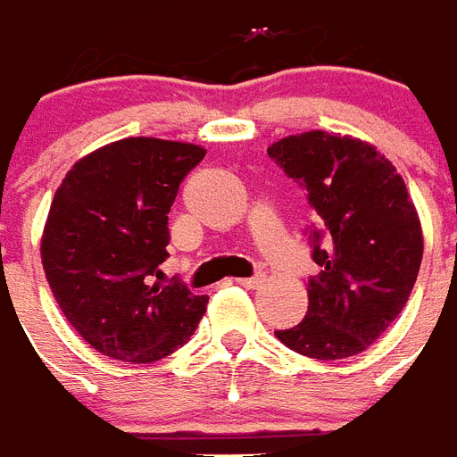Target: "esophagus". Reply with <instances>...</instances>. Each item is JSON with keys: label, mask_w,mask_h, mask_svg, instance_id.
<instances>
[{"label": "esophagus", "mask_w": 457, "mask_h": 457, "mask_svg": "<svg viewBox=\"0 0 457 457\" xmlns=\"http://www.w3.org/2000/svg\"><path fill=\"white\" fill-rule=\"evenodd\" d=\"M264 280H266L264 273H254L252 278H236L233 283L240 287H259V286H264Z\"/></svg>", "instance_id": "obj_1"}]
</instances>
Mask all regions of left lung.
Segmentation results:
<instances>
[{"instance_id":"obj_1","label":"left lung","mask_w":457,"mask_h":457,"mask_svg":"<svg viewBox=\"0 0 457 457\" xmlns=\"http://www.w3.org/2000/svg\"><path fill=\"white\" fill-rule=\"evenodd\" d=\"M269 158L306 191L309 309L276 330L292 352L337 361L366 352L403 312L422 262V228L406 181L361 138L304 131L269 145Z\"/></svg>"}]
</instances>
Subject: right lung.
Wrapping results in <instances>:
<instances>
[{"instance_id":"1","label":"right lung","mask_w":457,"mask_h":457,"mask_svg":"<svg viewBox=\"0 0 457 457\" xmlns=\"http://www.w3.org/2000/svg\"><path fill=\"white\" fill-rule=\"evenodd\" d=\"M205 148L131 137L78 160L51 203L42 266L61 312L96 352L153 363L191 339L207 309L179 278L153 283L170 257L179 184Z\"/></svg>"}]
</instances>
